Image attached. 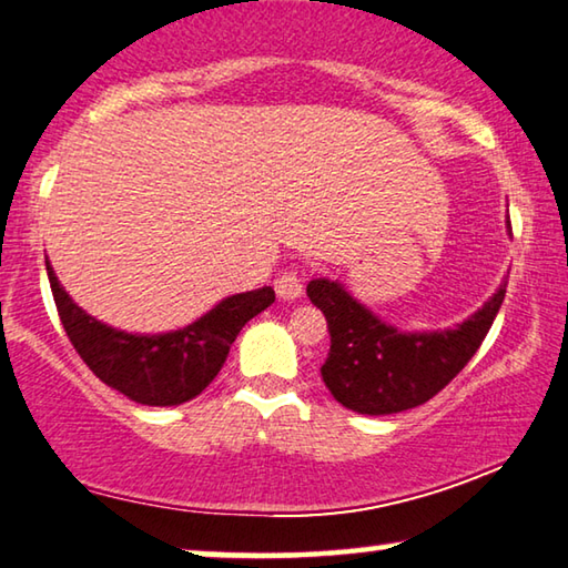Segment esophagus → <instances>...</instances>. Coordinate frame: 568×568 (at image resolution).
Here are the masks:
<instances>
[{"instance_id": "obj_1", "label": "esophagus", "mask_w": 568, "mask_h": 568, "mask_svg": "<svg viewBox=\"0 0 568 568\" xmlns=\"http://www.w3.org/2000/svg\"><path fill=\"white\" fill-rule=\"evenodd\" d=\"M275 293L283 301H295L303 295V281L298 273H283L275 277Z\"/></svg>"}]
</instances>
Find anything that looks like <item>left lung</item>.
Returning <instances> with one entry per match:
<instances>
[{"label":"left lung","instance_id":"obj_1","mask_svg":"<svg viewBox=\"0 0 568 568\" xmlns=\"http://www.w3.org/2000/svg\"><path fill=\"white\" fill-rule=\"evenodd\" d=\"M506 285L503 281L483 308L455 328L407 333L368 311L338 281H311L305 293L328 321L331 351L321 376L333 399L372 417L429 402L480 348L506 298Z\"/></svg>","mask_w":568,"mask_h":568}]
</instances>
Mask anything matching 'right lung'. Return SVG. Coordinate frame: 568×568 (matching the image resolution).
<instances>
[{"label": "right lung", "instance_id": "1", "mask_svg": "<svg viewBox=\"0 0 568 568\" xmlns=\"http://www.w3.org/2000/svg\"><path fill=\"white\" fill-rule=\"evenodd\" d=\"M62 328L98 379L131 402L176 407L212 384L250 318L275 301L270 285L220 301L202 318L169 333H125L80 308L44 257Z\"/></svg>", "mask_w": 568, "mask_h": 568}]
</instances>
